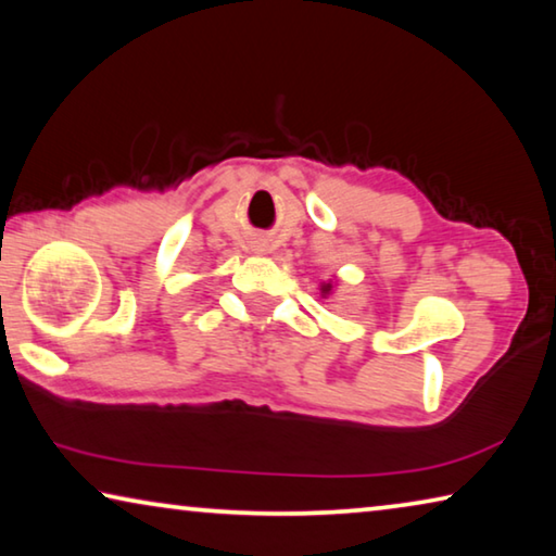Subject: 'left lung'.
<instances>
[{
	"instance_id": "left-lung-1",
	"label": "left lung",
	"mask_w": 556,
	"mask_h": 556,
	"mask_svg": "<svg viewBox=\"0 0 556 556\" xmlns=\"http://www.w3.org/2000/svg\"><path fill=\"white\" fill-rule=\"evenodd\" d=\"M328 291H331V285H324V287H321V296H326Z\"/></svg>"
}]
</instances>
